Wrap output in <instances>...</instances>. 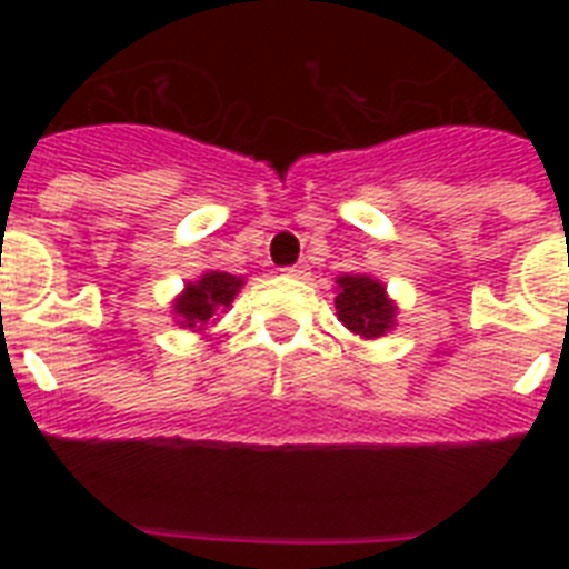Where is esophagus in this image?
Returning a JSON list of instances; mask_svg holds the SVG:
<instances>
[{"label": "esophagus", "instance_id": "esophagus-1", "mask_svg": "<svg viewBox=\"0 0 569 569\" xmlns=\"http://www.w3.org/2000/svg\"><path fill=\"white\" fill-rule=\"evenodd\" d=\"M284 276H290V279H308L310 276V268L305 264V261H299V264H290V268L281 270Z\"/></svg>", "mask_w": 569, "mask_h": 569}]
</instances>
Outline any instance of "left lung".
<instances>
[{"label": "left lung", "instance_id": "obj_1", "mask_svg": "<svg viewBox=\"0 0 569 569\" xmlns=\"http://www.w3.org/2000/svg\"><path fill=\"white\" fill-rule=\"evenodd\" d=\"M339 296H336V313L350 333L361 339H379L393 328L396 308L387 299V288L379 279L365 273H345L336 279Z\"/></svg>", "mask_w": 569, "mask_h": 569}]
</instances>
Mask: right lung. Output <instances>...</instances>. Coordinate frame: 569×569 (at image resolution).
<instances>
[{
  "instance_id": "add662e5",
  "label": "right lung",
  "mask_w": 569,
  "mask_h": 569,
  "mask_svg": "<svg viewBox=\"0 0 569 569\" xmlns=\"http://www.w3.org/2000/svg\"><path fill=\"white\" fill-rule=\"evenodd\" d=\"M241 284H244L241 276L219 273V270H208L196 281H188L182 296L173 301V313L179 316V325L190 330H204L216 316L230 308V301L236 299Z\"/></svg>"
}]
</instances>
